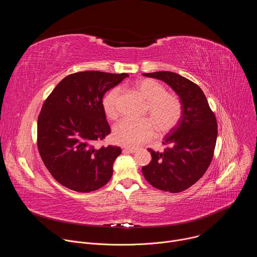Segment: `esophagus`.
Listing matches in <instances>:
<instances>
[{
	"mask_svg": "<svg viewBox=\"0 0 257 257\" xmlns=\"http://www.w3.org/2000/svg\"><path fill=\"white\" fill-rule=\"evenodd\" d=\"M124 153H129V154H135L137 152V149L135 148H126L123 150Z\"/></svg>",
	"mask_w": 257,
	"mask_h": 257,
	"instance_id": "1",
	"label": "esophagus"
}]
</instances>
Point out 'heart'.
<instances>
[{
    "mask_svg": "<svg viewBox=\"0 0 257 257\" xmlns=\"http://www.w3.org/2000/svg\"><path fill=\"white\" fill-rule=\"evenodd\" d=\"M136 91L148 100L144 115L149 116L139 121L122 119L113 128L112 138L115 143L136 148L150 140L156 126L159 133L165 134L173 130L183 116V103L181 98L172 92H167L166 87L157 80L145 78L134 83ZM120 90L115 88L105 94L102 99L104 115L108 119H115L118 115V99Z\"/></svg>",
    "mask_w": 257,
    "mask_h": 257,
    "instance_id": "obj_1",
    "label": "heart"
}]
</instances>
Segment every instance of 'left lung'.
Returning <instances> with one entry per match:
<instances>
[{
  "instance_id": "8db88e82",
  "label": "left lung",
  "mask_w": 257,
  "mask_h": 257,
  "mask_svg": "<svg viewBox=\"0 0 257 257\" xmlns=\"http://www.w3.org/2000/svg\"><path fill=\"white\" fill-rule=\"evenodd\" d=\"M169 84L183 103L179 124L164 138L169 145L163 152L148 151L152 161L142 167V174L151 185L171 193L184 191L196 183L209 167L217 137L215 116L201 88L177 73L159 71L143 73Z\"/></svg>"
}]
</instances>
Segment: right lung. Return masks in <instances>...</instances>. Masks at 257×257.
I'll return each instance as SVG.
<instances>
[{"label": "right lung", "instance_id": "right-lung-1", "mask_svg": "<svg viewBox=\"0 0 257 257\" xmlns=\"http://www.w3.org/2000/svg\"><path fill=\"white\" fill-rule=\"evenodd\" d=\"M99 71L65 77L45 100L38 119L40 156L56 181L77 192L99 189L111 179L119 146L94 148L111 133L102 108L104 93L128 77Z\"/></svg>", "mask_w": 257, "mask_h": 257}]
</instances>
